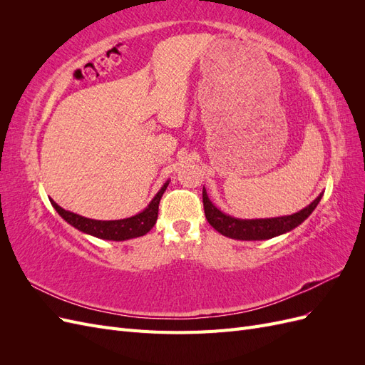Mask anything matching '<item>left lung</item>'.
Wrapping results in <instances>:
<instances>
[{
	"mask_svg": "<svg viewBox=\"0 0 365 365\" xmlns=\"http://www.w3.org/2000/svg\"><path fill=\"white\" fill-rule=\"evenodd\" d=\"M322 197L323 193H319L311 204L294 215L264 219H239L220 212V210L210 201L205 187L202 189L204 212L208 224L212 225L217 233L236 240H267L288 233V231L294 230L311 216L318 202L322 201Z\"/></svg>",
	"mask_w": 365,
	"mask_h": 365,
	"instance_id": "8db88e82",
	"label": "left lung"
}]
</instances>
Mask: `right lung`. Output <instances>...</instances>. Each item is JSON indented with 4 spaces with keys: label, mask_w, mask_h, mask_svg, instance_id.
Instances as JSON below:
<instances>
[{
    "label": "right lung",
    "mask_w": 365,
    "mask_h": 365,
    "mask_svg": "<svg viewBox=\"0 0 365 365\" xmlns=\"http://www.w3.org/2000/svg\"><path fill=\"white\" fill-rule=\"evenodd\" d=\"M170 180L165 181L163 184L158 193L153 196V200L149 202V205L143 210V212L125 217V219H117V220H97V219H90L81 215H76L73 212H68V210L62 208L58 205L53 200H50L51 205L54 210L59 213V216L68 222L71 227L77 228L85 235H90L98 239H105V240H129L134 237L145 236L146 233L152 230V227L155 225L157 219H158V205L163 193L168 189Z\"/></svg>",
    "instance_id": "add662e5"
}]
</instances>
